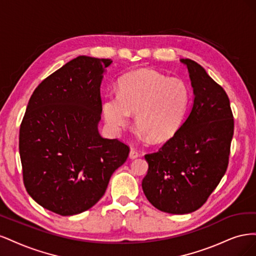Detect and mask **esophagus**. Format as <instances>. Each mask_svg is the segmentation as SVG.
<instances>
[{
  "instance_id": "34e87169",
  "label": "esophagus",
  "mask_w": 256,
  "mask_h": 256,
  "mask_svg": "<svg viewBox=\"0 0 256 256\" xmlns=\"http://www.w3.org/2000/svg\"><path fill=\"white\" fill-rule=\"evenodd\" d=\"M129 157H130V159H136V158H138V157H140V152H138V150H136L132 148V150H130Z\"/></svg>"
}]
</instances>
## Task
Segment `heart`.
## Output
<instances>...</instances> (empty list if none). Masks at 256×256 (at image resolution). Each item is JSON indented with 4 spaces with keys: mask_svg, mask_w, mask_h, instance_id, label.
Returning a JSON list of instances; mask_svg holds the SVG:
<instances>
[{
    "mask_svg": "<svg viewBox=\"0 0 256 256\" xmlns=\"http://www.w3.org/2000/svg\"><path fill=\"white\" fill-rule=\"evenodd\" d=\"M190 92L184 81L152 69L127 74L120 82L118 94L106 95L102 110L112 129L128 125L136 113V125L152 141L171 138L180 128L187 111Z\"/></svg>",
    "mask_w": 256,
    "mask_h": 256,
    "instance_id": "heart-1",
    "label": "heart"
}]
</instances>
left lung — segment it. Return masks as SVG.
I'll use <instances>...</instances> for the list:
<instances>
[{"label":"left lung","instance_id":"left-lung-1","mask_svg":"<svg viewBox=\"0 0 256 256\" xmlns=\"http://www.w3.org/2000/svg\"><path fill=\"white\" fill-rule=\"evenodd\" d=\"M194 102L174 136L156 152L146 154L144 194L161 212L198 210L226 172L234 134L230 99L196 62L184 58Z\"/></svg>","mask_w":256,"mask_h":256}]
</instances>
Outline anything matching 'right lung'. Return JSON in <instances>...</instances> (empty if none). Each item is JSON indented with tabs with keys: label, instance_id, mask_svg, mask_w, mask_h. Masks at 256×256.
I'll use <instances>...</instances> for the list:
<instances>
[{
	"label": "right lung",
	"instance_id": "obj_1",
	"mask_svg": "<svg viewBox=\"0 0 256 256\" xmlns=\"http://www.w3.org/2000/svg\"><path fill=\"white\" fill-rule=\"evenodd\" d=\"M109 58L78 56L33 92L19 132L23 184L48 210L74 216L102 198L130 148L98 132L100 84Z\"/></svg>",
	"mask_w": 256,
	"mask_h": 256
}]
</instances>
